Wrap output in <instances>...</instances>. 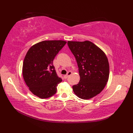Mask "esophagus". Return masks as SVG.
Instances as JSON below:
<instances>
[{
  "mask_svg": "<svg viewBox=\"0 0 133 133\" xmlns=\"http://www.w3.org/2000/svg\"><path fill=\"white\" fill-rule=\"evenodd\" d=\"M71 74H72V72H71V71H69L68 72H67V74H66V75H65L64 76V78H65V79H67V78H68L70 75H71Z\"/></svg>",
  "mask_w": 133,
  "mask_h": 133,
  "instance_id": "34e87169",
  "label": "esophagus"
}]
</instances>
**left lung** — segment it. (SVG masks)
Masks as SVG:
<instances>
[{
	"mask_svg": "<svg viewBox=\"0 0 133 133\" xmlns=\"http://www.w3.org/2000/svg\"><path fill=\"white\" fill-rule=\"evenodd\" d=\"M79 68L80 81L72 86L75 94L89 99L102 91L109 77V63L102 50L91 42L68 41Z\"/></svg>",
	"mask_w": 133,
	"mask_h": 133,
	"instance_id": "obj_1",
	"label": "left lung"
}]
</instances>
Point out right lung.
<instances>
[{
    "label": "right lung",
    "instance_id": "1",
    "mask_svg": "<svg viewBox=\"0 0 133 133\" xmlns=\"http://www.w3.org/2000/svg\"><path fill=\"white\" fill-rule=\"evenodd\" d=\"M66 43L61 40L44 41L28 50L22 74L25 83L34 95L45 99L56 92V87L62 80L56 74L53 61Z\"/></svg>",
    "mask_w": 133,
    "mask_h": 133
}]
</instances>
